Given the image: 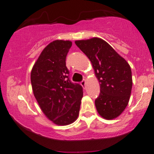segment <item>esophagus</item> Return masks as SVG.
<instances>
[{
    "label": "esophagus",
    "mask_w": 154,
    "mask_h": 154,
    "mask_svg": "<svg viewBox=\"0 0 154 154\" xmlns=\"http://www.w3.org/2000/svg\"><path fill=\"white\" fill-rule=\"evenodd\" d=\"M80 84H81V85H82V87H85V84H86V80H83L81 82H80Z\"/></svg>",
    "instance_id": "34e87169"
}]
</instances>
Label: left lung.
Here are the masks:
<instances>
[{
	"instance_id": "8db88e82",
	"label": "left lung",
	"mask_w": 154,
	"mask_h": 154,
	"mask_svg": "<svg viewBox=\"0 0 154 154\" xmlns=\"http://www.w3.org/2000/svg\"><path fill=\"white\" fill-rule=\"evenodd\" d=\"M75 44L90 60L100 82V94L95 100L98 114L108 120L118 117L128 104L131 93L128 63L101 38L76 40Z\"/></svg>"
}]
</instances>
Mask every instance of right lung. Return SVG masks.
<instances>
[{
  "label": "right lung",
  "mask_w": 154,
  "mask_h": 154,
  "mask_svg": "<svg viewBox=\"0 0 154 154\" xmlns=\"http://www.w3.org/2000/svg\"><path fill=\"white\" fill-rule=\"evenodd\" d=\"M72 45L70 40L50 43L31 72L32 91L39 106L46 117L57 125H67L77 119L83 95L81 85L70 81L66 66Z\"/></svg>",
  "instance_id": "right-lung-1"
}]
</instances>
